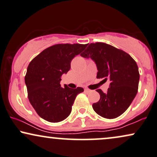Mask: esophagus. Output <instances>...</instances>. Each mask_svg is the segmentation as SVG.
Masks as SVG:
<instances>
[{
    "label": "esophagus",
    "mask_w": 157,
    "mask_h": 157,
    "mask_svg": "<svg viewBox=\"0 0 157 157\" xmlns=\"http://www.w3.org/2000/svg\"><path fill=\"white\" fill-rule=\"evenodd\" d=\"M90 89H88V88H85V92H86V93H90Z\"/></svg>",
    "instance_id": "34e87169"
}]
</instances>
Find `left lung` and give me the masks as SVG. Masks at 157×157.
<instances>
[{
    "label": "left lung",
    "mask_w": 157,
    "mask_h": 157,
    "mask_svg": "<svg viewBox=\"0 0 157 157\" xmlns=\"http://www.w3.org/2000/svg\"><path fill=\"white\" fill-rule=\"evenodd\" d=\"M81 56L95 61L97 78L111 81L106 93L97 90L100 100L93 104V110L102 117H118L128 109L138 92L140 74L136 61L124 51L99 42L90 43Z\"/></svg>",
    "instance_id": "obj_1"
}]
</instances>
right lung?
<instances>
[{
    "mask_svg": "<svg viewBox=\"0 0 157 157\" xmlns=\"http://www.w3.org/2000/svg\"><path fill=\"white\" fill-rule=\"evenodd\" d=\"M88 44H56L47 48L30 61L25 80L29 102L43 120L59 122L72 112L80 87L61 86V77L70 69L71 61Z\"/></svg>",
    "mask_w": 157,
    "mask_h": 157,
    "instance_id": "add662e5",
    "label": "right lung"
}]
</instances>
